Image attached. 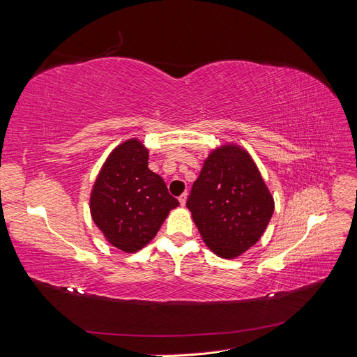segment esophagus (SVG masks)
Instances as JSON below:
<instances>
[{
    "instance_id": "34e87169",
    "label": "esophagus",
    "mask_w": 357,
    "mask_h": 357,
    "mask_svg": "<svg viewBox=\"0 0 357 357\" xmlns=\"http://www.w3.org/2000/svg\"><path fill=\"white\" fill-rule=\"evenodd\" d=\"M186 201H188V193H183V195L178 198V202H180L181 207H185V205H186Z\"/></svg>"
}]
</instances>
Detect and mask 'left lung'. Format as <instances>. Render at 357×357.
Masks as SVG:
<instances>
[{"mask_svg":"<svg viewBox=\"0 0 357 357\" xmlns=\"http://www.w3.org/2000/svg\"><path fill=\"white\" fill-rule=\"evenodd\" d=\"M188 208L210 250L235 259L264 235L274 198L247 150L235 143L213 149L192 186Z\"/></svg>","mask_w":357,"mask_h":357,"instance_id":"8db88e82","label":"left lung"}]
</instances>
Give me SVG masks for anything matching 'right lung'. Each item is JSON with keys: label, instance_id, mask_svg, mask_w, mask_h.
I'll return each instance as SVG.
<instances>
[{"label": "right lung", "instance_id": "1", "mask_svg": "<svg viewBox=\"0 0 357 357\" xmlns=\"http://www.w3.org/2000/svg\"><path fill=\"white\" fill-rule=\"evenodd\" d=\"M149 149L129 138L107 156L91 190L89 210L105 241L135 253L152 241L178 201L149 169Z\"/></svg>", "mask_w": 357, "mask_h": 357}]
</instances>
